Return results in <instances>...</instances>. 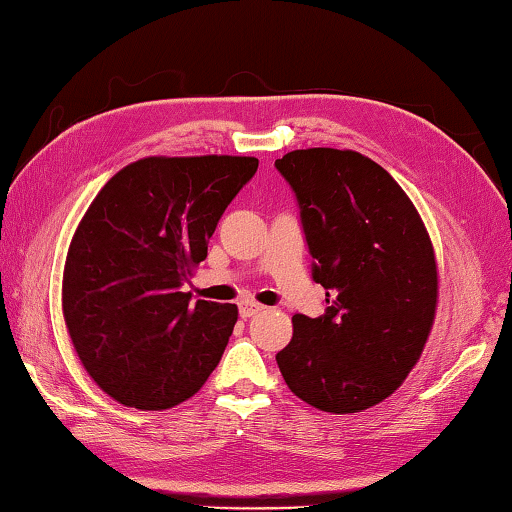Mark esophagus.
Returning a JSON list of instances; mask_svg holds the SVG:
<instances>
[{
  "label": "esophagus",
  "mask_w": 512,
  "mask_h": 512,
  "mask_svg": "<svg viewBox=\"0 0 512 512\" xmlns=\"http://www.w3.org/2000/svg\"><path fill=\"white\" fill-rule=\"evenodd\" d=\"M238 310H240V317H242V319H249V317L258 315V312H263L265 308L258 306V303H254V301H242Z\"/></svg>",
  "instance_id": "34e87169"
}]
</instances>
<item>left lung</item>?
<instances>
[{"label":"left lung","instance_id":"left-lung-1","mask_svg":"<svg viewBox=\"0 0 512 512\" xmlns=\"http://www.w3.org/2000/svg\"><path fill=\"white\" fill-rule=\"evenodd\" d=\"M274 166L299 204L326 312L294 315L276 364L294 396L330 414L389 398L418 362L436 312L434 249L405 191L353 150L288 152Z\"/></svg>","mask_w":512,"mask_h":512}]
</instances>
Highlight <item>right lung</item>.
Returning a JSON list of instances; mask_svg holds the SVG:
<instances>
[{"label": "right lung", "instance_id": "add662e5", "mask_svg": "<svg viewBox=\"0 0 512 512\" xmlns=\"http://www.w3.org/2000/svg\"><path fill=\"white\" fill-rule=\"evenodd\" d=\"M254 157H148L119 170L71 240L62 310L85 371L137 409L175 407L218 366L233 303L182 292Z\"/></svg>", "mask_w": 512, "mask_h": 512}]
</instances>
